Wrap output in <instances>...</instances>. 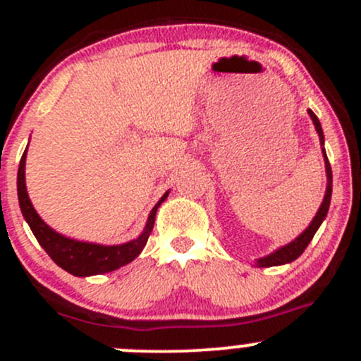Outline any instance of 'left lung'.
Segmentation results:
<instances>
[{"mask_svg": "<svg viewBox=\"0 0 361 361\" xmlns=\"http://www.w3.org/2000/svg\"><path fill=\"white\" fill-rule=\"evenodd\" d=\"M308 112H310L311 119H313L314 128H317L318 136H320V145H324V131H322L320 121H318V117L314 116L313 111H308ZM322 152H324L325 171H327V192H325L324 202H322V206H320V209H318L317 216H314L313 221H311V225L308 226V228L302 231V233L299 235V237L295 238L294 242H290V244L283 245V247H280L279 250H275V252H271L270 256L261 257V259H257V267H261V268L279 267V264H286V263H290V261L298 259V257L301 256L302 252H305V249L308 247V244L311 242V238L314 237L317 230L320 228L322 221H324L325 216H327V212H329V206H331V197H332V169H331V162H329L327 154H325V149L322 150Z\"/></svg>", "mask_w": 361, "mask_h": 361, "instance_id": "obj_1", "label": "left lung"}]
</instances>
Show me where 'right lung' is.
<instances>
[{
  "instance_id": "right-lung-1",
  "label": "right lung",
  "mask_w": 361,
  "mask_h": 361,
  "mask_svg": "<svg viewBox=\"0 0 361 361\" xmlns=\"http://www.w3.org/2000/svg\"><path fill=\"white\" fill-rule=\"evenodd\" d=\"M25 154L24 152L20 159V166H18L17 174V192H18V204H20L22 214H24L25 221L29 223L30 230H32L34 237L37 238L39 245L47 250L48 256L63 268L66 271L72 273L75 276H91L100 275V273H109L117 270V268L124 267V264L131 263L143 247H145L147 240H149L152 228H154L155 212L157 207L168 197V192L162 195V199L155 204L152 209L149 221H147L145 230L135 240L126 242L123 245H100V244H88V242H79L74 238H67L63 235L56 233L51 230L43 219L37 216L36 209L30 204L27 190H25Z\"/></svg>"
}]
</instances>
